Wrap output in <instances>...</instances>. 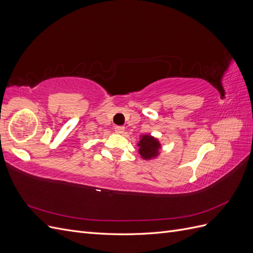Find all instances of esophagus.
I'll return each mask as SVG.
<instances>
[{
	"label": "esophagus",
	"mask_w": 253,
	"mask_h": 253,
	"mask_svg": "<svg viewBox=\"0 0 253 253\" xmlns=\"http://www.w3.org/2000/svg\"><path fill=\"white\" fill-rule=\"evenodd\" d=\"M114 129H115V132H116V133L121 134V133L125 132V126H116L114 127Z\"/></svg>",
	"instance_id": "34e87169"
}]
</instances>
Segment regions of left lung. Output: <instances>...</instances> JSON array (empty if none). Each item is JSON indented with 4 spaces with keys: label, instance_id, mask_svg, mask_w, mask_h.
<instances>
[{
    "label": "left lung",
    "instance_id": "obj_1",
    "mask_svg": "<svg viewBox=\"0 0 253 253\" xmlns=\"http://www.w3.org/2000/svg\"><path fill=\"white\" fill-rule=\"evenodd\" d=\"M139 154L144 159H151L158 155V150L160 149V144L154 137L150 135H144L140 139L139 143Z\"/></svg>",
    "mask_w": 253,
    "mask_h": 253
}]
</instances>
